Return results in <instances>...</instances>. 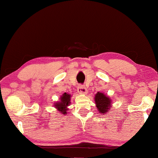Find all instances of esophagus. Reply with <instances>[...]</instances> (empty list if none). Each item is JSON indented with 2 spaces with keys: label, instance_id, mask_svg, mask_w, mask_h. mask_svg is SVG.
I'll return each mask as SVG.
<instances>
[{
  "label": "esophagus",
  "instance_id": "34e87169",
  "mask_svg": "<svg viewBox=\"0 0 158 158\" xmlns=\"http://www.w3.org/2000/svg\"><path fill=\"white\" fill-rule=\"evenodd\" d=\"M77 91L79 94H85L88 93V90H87L85 86L82 85H79L77 88Z\"/></svg>",
  "mask_w": 158,
  "mask_h": 158
}]
</instances>
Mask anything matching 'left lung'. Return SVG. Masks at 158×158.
Instances as JSON below:
<instances>
[{
    "label": "left lung",
    "mask_w": 158,
    "mask_h": 158,
    "mask_svg": "<svg viewBox=\"0 0 158 158\" xmlns=\"http://www.w3.org/2000/svg\"><path fill=\"white\" fill-rule=\"evenodd\" d=\"M95 103L96 108L99 110V113L105 114L111 109V99L110 97L104 94L102 92H98L95 95Z\"/></svg>",
    "instance_id": "1"
}]
</instances>
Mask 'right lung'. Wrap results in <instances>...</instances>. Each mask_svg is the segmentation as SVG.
Returning a JSON list of instances; mask_svg holds the SVG:
<instances>
[{
    "mask_svg": "<svg viewBox=\"0 0 158 158\" xmlns=\"http://www.w3.org/2000/svg\"><path fill=\"white\" fill-rule=\"evenodd\" d=\"M70 97H71L70 94H69L66 92L64 93L62 96L60 97V101L53 103V106H55V108L58 109V111L61 112L62 114L66 115L67 113L66 110H68L67 106H69L70 104Z\"/></svg>",
    "mask_w": 158,
    "mask_h": 158,
    "instance_id": "right-lung-1",
    "label": "right lung"
}]
</instances>
